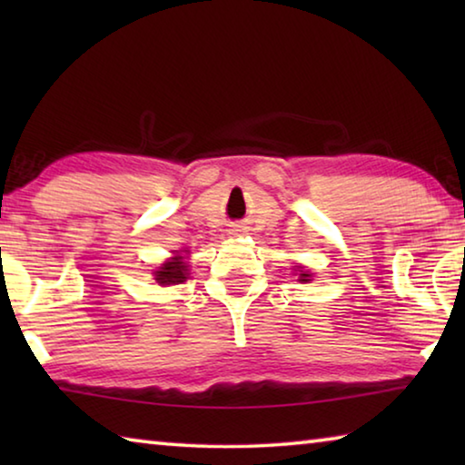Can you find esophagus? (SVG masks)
<instances>
[{
	"label": "esophagus",
	"instance_id": "obj_1",
	"mask_svg": "<svg viewBox=\"0 0 465 465\" xmlns=\"http://www.w3.org/2000/svg\"><path fill=\"white\" fill-rule=\"evenodd\" d=\"M233 232H240V230H233Z\"/></svg>",
	"mask_w": 465,
	"mask_h": 465
}]
</instances>
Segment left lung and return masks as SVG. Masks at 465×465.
<instances>
[{"label": "left lung", "mask_w": 465, "mask_h": 465, "mask_svg": "<svg viewBox=\"0 0 465 465\" xmlns=\"http://www.w3.org/2000/svg\"><path fill=\"white\" fill-rule=\"evenodd\" d=\"M299 281H302V282L310 281V274H308V272H302V274H299Z\"/></svg>", "instance_id": "1"}]
</instances>
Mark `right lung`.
I'll return each mask as SVG.
<instances>
[{"instance_id":"1","label":"right lung","mask_w":465,"mask_h":465,"mask_svg":"<svg viewBox=\"0 0 465 465\" xmlns=\"http://www.w3.org/2000/svg\"><path fill=\"white\" fill-rule=\"evenodd\" d=\"M186 279V264L180 258H172L170 262L162 264L160 271H155V281L160 285H178Z\"/></svg>"}]
</instances>
